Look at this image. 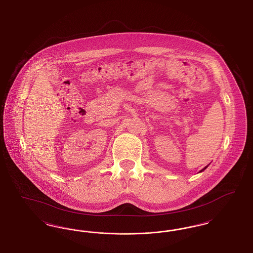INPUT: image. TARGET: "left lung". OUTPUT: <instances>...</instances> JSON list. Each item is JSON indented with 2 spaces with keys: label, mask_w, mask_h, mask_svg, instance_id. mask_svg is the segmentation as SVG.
Listing matches in <instances>:
<instances>
[{
  "label": "left lung",
  "mask_w": 253,
  "mask_h": 253,
  "mask_svg": "<svg viewBox=\"0 0 253 253\" xmlns=\"http://www.w3.org/2000/svg\"><path fill=\"white\" fill-rule=\"evenodd\" d=\"M208 166H206V167H205V168H204V169H203V170H201V171H200V172H203V171H204V170H205V169H207V167H208Z\"/></svg>",
  "instance_id": "obj_1"
}]
</instances>
